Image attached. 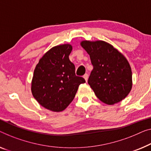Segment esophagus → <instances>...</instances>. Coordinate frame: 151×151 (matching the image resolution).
Segmentation results:
<instances>
[{"instance_id":"1","label":"esophagus","mask_w":151,"mask_h":151,"mask_svg":"<svg viewBox=\"0 0 151 151\" xmlns=\"http://www.w3.org/2000/svg\"><path fill=\"white\" fill-rule=\"evenodd\" d=\"M88 76H89V75H88V74H85L84 75H83V78H85V81H87V79H88Z\"/></svg>"}]
</instances>
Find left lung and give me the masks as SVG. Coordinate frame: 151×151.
<instances>
[{
	"label": "left lung",
	"instance_id": "8db88e82",
	"mask_svg": "<svg viewBox=\"0 0 151 151\" xmlns=\"http://www.w3.org/2000/svg\"><path fill=\"white\" fill-rule=\"evenodd\" d=\"M80 44L93 66L88 83L97 98L109 105L125 99L132 88V69L125 56L103 40H83Z\"/></svg>",
	"mask_w": 151,
	"mask_h": 151
}]
</instances>
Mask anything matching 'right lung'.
<instances>
[{
  "mask_svg": "<svg viewBox=\"0 0 151 151\" xmlns=\"http://www.w3.org/2000/svg\"><path fill=\"white\" fill-rule=\"evenodd\" d=\"M70 44L52 47L44 54L34 71L32 93L38 102L53 112L64 111L70 104L78 86L85 83L76 76L75 67L69 60Z\"/></svg>",
  "mask_w": 151,
  "mask_h": 151,
  "instance_id": "right-lung-1",
  "label": "right lung"
}]
</instances>
